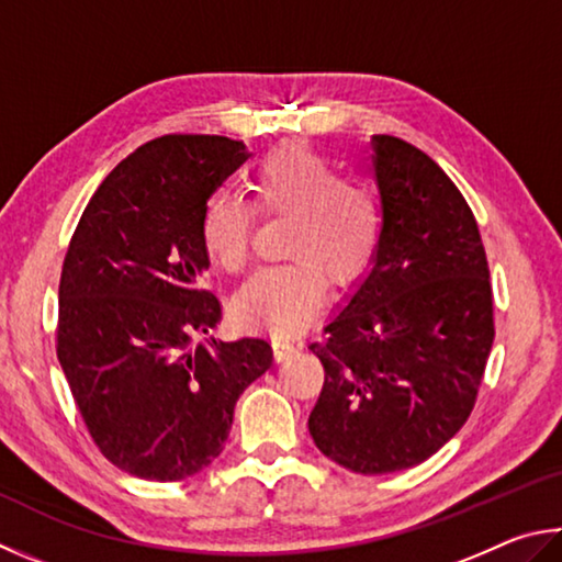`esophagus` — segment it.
I'll use <instances>...</instances> for the list:
<instances>
[{
    "label": "esophagus",
    "instance_id": "1",
    "mask_svg": "<svg viewBox=\"0 0 562 562\" xmlns=\"http://www.w3.org/2000/svg\"><path fill=\"white\" fill-rule=\"evenodd\" d=\"M301 340H291V338H273V356L276 360H289L291 356H296L301 350Z\"/></svg>",
    "mask_w": 562,
    "mask_h": 562
}]
</instances>
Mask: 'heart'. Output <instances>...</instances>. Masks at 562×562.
<instances>
[{
  "instance_id": "heart-1",
  "label": "heart",
  "mask_w": 562,
  "mask_h": 562,
  "mask_svg": "<svg viewBox=\"0 0 562 562\" xmlns=\"http://www.w3.org/2000/svg\"><path fill=\"white\" fill-rule=\"evenodd\" d=\"M251 206L286 216L281 251L291 259L263 266L234 299L241 326L291 336L306 328L330 286H346L366 269L380 236L375 194L356 177L338 175L328 155L308 143H281L249 172ZM254 212L232 194H214L202 210L204 251L226 273L251 254Z\"/></svg>"
}]
</instances>
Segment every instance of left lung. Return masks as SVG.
Masks as SVG:
<instances>
[{"instance_id":"obj_1","label":"left lung","mask_w":562,"mask_h":562,"mask_svg":"<svg viewBox=\"0 0 562 562\" xmlns=\"http://www.w3.org/2000/svg\"><path fill=\"white\" fill-rule=\"evenodd\" d=\"M382 232L370 273L311 342L326 370L308 431L356 474L412 469L464 427L494 346V293L474 212L447 172L372 137Z\"/></svg>"}]
</instances>
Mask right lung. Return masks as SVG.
Segmentation results:
<instances>
[{
    "instance_id": "add662e5",
    "label": "right lung",
    "mask_w": 562,
    "mask_h": 562,
    "mask_svg": "<svg viewBox=\"0 0 562 562\" xmlns=\"http://www.w3.org/2000/svg\"><path fill=\"white\" fill-rule=\"evenodd\" d=\"M244 150L224 135L155 137L105 177L68 241L56 356L95 447L137 479L210 467L236 400L271 368L261 338L192 342L222 318L202 289V210Z\"/></svg>"
}]
</instances>
